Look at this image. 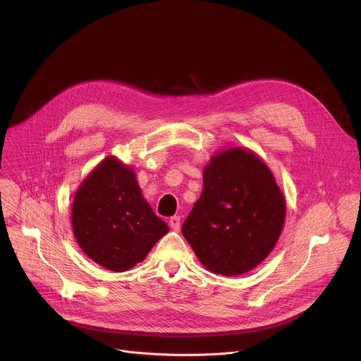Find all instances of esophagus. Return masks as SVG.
I'll use <instances>...</instances> for the list:
<instances>
[{
  "label": "esophagus",
  "mask_w": 361,
  "mask_h": 361,
  "mask_svg": "<svg viewBox=\"0 0 361 361\" xmlns=\"http://www.w3.org/2000/svg\"><path fill=\"white\" fill-rule=\"evenodd\" d=\"M170 227L174 230V231H180V217L178 216H174L170 219Z\"/></svg>",
  "instance_id": "obj_1"
}]
</instances>
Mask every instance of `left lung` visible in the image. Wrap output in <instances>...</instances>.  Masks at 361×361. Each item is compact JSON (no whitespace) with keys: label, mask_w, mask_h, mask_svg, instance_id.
Masks as SVG:
<instances>
[{"label":"left lung","mask_w":361,"mask_h":361,"mask_svg":"<svg viewBox=\"0 0 361 361\" xmlns=\"http://www.w3.org/2000/svg\"><path fill=\"white\" fill-rule=\"evenodd\" d=\"M286 198L267 164L244 147L216 152L202 173V191L183 224L200 263L233 277L254 270L277 244Z\"/></svg>","instance_id":"1"}]
</instances>
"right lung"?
Returning <instances> with one entry per match:
<instances>
[{"instance_id":"obj_1","label":"right lung","mask_w":361,"mask_h":361,"mask_svg":"<svg viewBox=\"0 0 361 361\" xmlns=\"http://www.w3.org/2000/svg\"><path fill=\"white\" fill-rule=\"evenodd\" d=\"M71 224L80 248L116 273L141 263L169 231L142 197L133 169L113 156L102 160L77 188Z\"/></svg>"}]
</instances>
